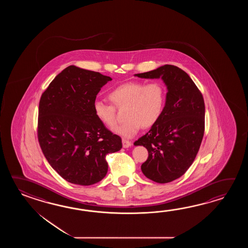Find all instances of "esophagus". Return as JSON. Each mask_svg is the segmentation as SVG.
I'll return each mask as SVG.
<instances>
[{
	"label": "esophagus",
	"instance_id": "obj_1",
	"mask_svg": "<svg viewBox=\"0 0 248 248\" xmlns=\"http://www.w3.org/2000/svg\"><path fill=\"white\" fill-rule=\"evenodd\" d=\"M122 145H123V147L124 148L130 147L132 145V142L127 141L126 139H123V140H122Z\"/></svg>",
	"mask_w": 248,
	"mask_h": 248
}]
</instances>
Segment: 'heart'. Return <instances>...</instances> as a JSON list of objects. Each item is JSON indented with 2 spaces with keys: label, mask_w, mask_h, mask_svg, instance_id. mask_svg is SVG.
<instances>
[{
  "label": "heart",
  "mask_w": 248,
  "mask_h": 248,
  "mask_svg": "<svg viewBox=\"0 0 248 248\" xmlns=\"http://www.w3.org/2000/svg\"><path fill=\"white\" fill-rule=\"evenodd\" d=\"M165 89L158 81L144 84L142 81H129L119 85L109 93V99L117 108L126 106V122L113 128L118 135L126 138L135 137L141 127L155 125L165 106ZM93 110L96 119L106 126L116 124V108L102 101H95Z\"/></svg>",
  "instance_id": "b5f03b06"
}]
</instances>
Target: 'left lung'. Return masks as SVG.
<instances>
[{
  "label": "left lung",
  "mask_w": 248,
  "mask_h": 248,
  "mask_svg": "<svg viewBox=\"0 0 248 248\" xmlns=\"http://www.w3.org/2000/svg\"><path fill=\"white\" fill-rule=\"evenodd\" d=\"M139 78L160 79L168 93L162 114L157 123L134 144L147 149L143 174L158 184L181 177L193 163L205 130L203 95L190 76L177 66L165 64Z\"/></svg>",
  "instance_id": "left-lung-1"
}]
</instances>
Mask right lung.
<instances>
[{"label":"right lung","instance_id":"obj_1","mask_svg":"<svg viewBox=\"0 0 248 248\" xmlns=\"http://www.w3.org/2000/svg\"><path fill=\"white\" fill-rule=\"evenodd\" d=\"M111 80L100 73L70 65L42 93L38 140L47 162L71 184L91 185L108 171L106 157L122 148V138L95 116L93 104Z\"/></svg>","mask_w":248,"mask_h":248}]
</instances>
